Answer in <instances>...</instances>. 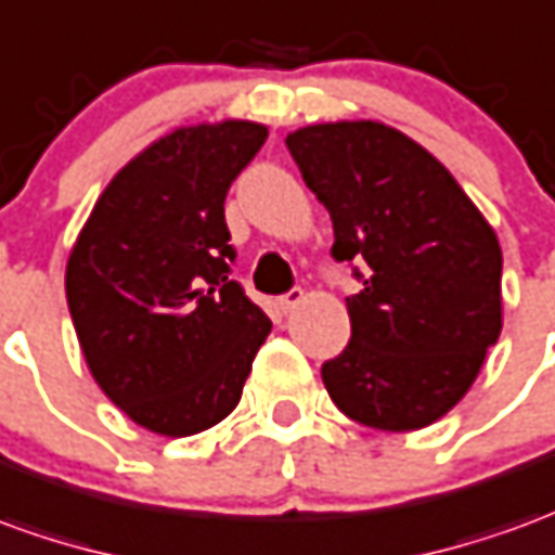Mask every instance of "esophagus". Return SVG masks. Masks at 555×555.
Instances as JSON below:
<instances>
[{
	"label": "esophagus",
	"mask_w": 555,
	"mask_h": 555,
	"mask_svg": "<svg viewBox=\"0 0 555 555\" xmlns=\"http://www.w3.org/2000/svg\"><path fill=\"white\" fill-rule=\"evenodd\" d=\"M300 304H304V291L300 288H291L288 294H282V297L276 300V306L282 309V312H294Z\"/></svg>",
	"instance_id": "34e87169"
}]
</instances>
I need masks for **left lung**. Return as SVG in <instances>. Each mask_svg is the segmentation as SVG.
I'll list each match as a JSON object with an SVG mask.
<instances>
[{"label":"left lung","instance_id":"8db88e82","mask_svg":"<svg viewBox=\"0 0 555 555\" xmlns=\"http://www.w3.org/2000/svg\"><path fill=\"white\" fill-rule=\"evenodd\" d=\"M285 143L331 212V255L363 267L345 300L351 343L321 366L327 393L372 429L436 424L502 333L495 231L439 158L385 122H318Z\"/></svg>","mask_w":555,"mask_h":555}]
</instances>
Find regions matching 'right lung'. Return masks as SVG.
Segmentation results:
<instances>
[{
  "instance_id": "obj_1",
  "label": "right lung",
  "mask_w": 555,
  "mask_h": 555,
  "mask_svg": "<svg viewBox=\"0 0 555 555\" xmlns=\"http://www.w3.org/2000/svg\"><path fill=\"white\" fill-rule=\"evenodd\" d=\"M267 126L173 129L107 183L68 255L65 297L107 399L150 433L183 439L237 409L270 318L228 276L224 195Z\"/></svg>"
}]
</instances>
